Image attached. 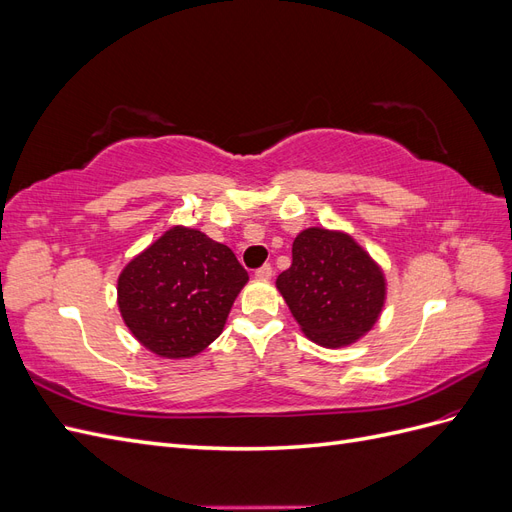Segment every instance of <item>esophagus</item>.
<instances>
[{
    "label": "esophagus",
    "mask_w": 512,
    "mask_h": 512,
    "mask_svg": "<svg viewBox=\"0 0 512 512\" xmlns=\"http://www.w3.org/2000/svg\"><path fill=\"white\" fill-rule=\"evenodd\" d=\"M271 275H273V267L271 265H262L260 269H256L258 280H271Z\"/></svg>",
    "instance_id": "esophagus-1"
}]
</instances>
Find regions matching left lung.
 <instances>
[{
    "instance_id": "obj_1",
    "label": "left lung",
    "mask_w": 512,
    "mask_h": 512,
    "mask_svg": "<svg viewBox=\"0 0 512 512\" xmlns=\"http://www.w3.org/2000/svg\"><path fill=\"white\" fill-rule=\"evenodd\" d=\"M301 331L324 348H342L374 327L386 297L384 273L346 232L307 228L292 243V265L277 275Z\"/></svg>"
}]
</instances>
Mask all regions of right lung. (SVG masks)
Instances as JSON below:
<instances>
[{
    "label": "right lung",
    "mask_w": 512,
    "mask_h": 512,
    "mask_svg": "<svg viewBox=\"0 0 512 512\" xmlns=\"http://www.w3.org/2000/svg\"><path fill=\"white\" fill-rule=\"evenodd\" d=\"M247 271L224 243L175 226L132 258L117 282L126 327L166 359L203 352L224 329Z\"/></svg>",
    "instance_id": "add662e5"
}]
</instances>
